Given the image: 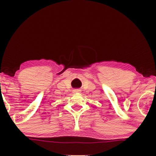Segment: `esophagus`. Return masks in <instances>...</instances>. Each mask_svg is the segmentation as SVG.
I'll return each instance as SVG.
<instances>
[{
    "label": "esophagus",
    "instance_id": "obj_1",
    "mask_svg": "<svg viewBox=\"0 0 156 156\" xmlns=\"http://www.w3.org/2000/svg\"><path fill=\"white\" fill-rule=\"evenodd\" d=\"M80 90L79 89H73V93H78V92H80Z\"/></svg>",
    "mask_w": 156,
    "mask_h": 156
}]
</instances>
